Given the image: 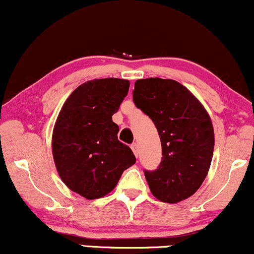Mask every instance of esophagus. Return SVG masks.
<instances>
[{
    "mask_svg": "<svg viewBox=\"0 0 254 254\" xmlns=\"http://www.w3.org/2000/svg\"><path fill=\"white\" fill-rule=\"evenodd\" d=\"M131 149H132V151H133V154H135V156H136V157L138 156V154H139L138 144H137V143H133V144L131 145Z\"/></svg>",
    "mask_w": 254,
    "mask_h": 254,
    "instance_id": "obj_1",
    "label": "esophagus"
}]
</instances>
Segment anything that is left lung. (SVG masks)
I'll return each instance as SVG.
<instances>
[{"label": "left lung", "mask_w": 254, "mask_h": 254, "mask_svg": "<svg viewBox=\"0 0 254 254\" xmlns=\"http://www.w3.org/2000/svg\"><path fill=\"white\" fill-rule=\"evenodd\" d=\"M133 103L151 118L161 139L160 166L144 173L152 195L167 203L190 197L206 179L214 151V130L207 110L173 79L136 80Z\"/></svg>", "instance_id": "1"}]
</instances>
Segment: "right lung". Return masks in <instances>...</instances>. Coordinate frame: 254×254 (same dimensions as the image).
Returning <instances> with one entry per match:
<instances>
[{
    "label": "right lung",
    "mask_w": 254,
    "mask_h": 254,
    "mask_svg": "<svg viewBox=\"0 0 254 254\" xmlns=\"http://www.w3.org/2000/svg\"><path fill=\"white\" fill-rule=\"evenodd\" d=\"M130 81L93 79L75 88L54 124L52 152L63 182L88 200L108 195L136 157L119 142L112 116L129 92Z\"/></svg>",
    "instance_id": "obj_1"
}]
</instances>
